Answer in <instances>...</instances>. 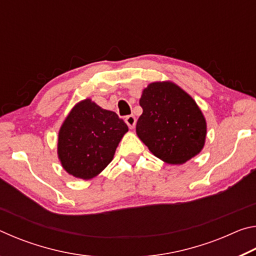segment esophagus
Returning a JSON list of instances; mask_svg holds the SVG:
<instances>
[{
    "mask_svg": "<svg viewBox=\"0 0 256 256\" xmlns=\"http://www.w3.org/2000/svg\"><path fill=\"white\" fill-rule=\"evenodd\" d=\"M125 123L128 125L130 128H133L134 126H136V116H134V115L126 116V118H125Z\"/></svg>",
    "mask_w": 256,
    "mask_h": 256,
    "instance_id": "1",
    "label": "esophagus"
}]
</instances>
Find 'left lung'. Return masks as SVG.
<instances>
[{
	"mask_svg": "<svg viewBox=\"0 0 256 256\" xmlns=\"http://www.w3.org/2000/svg\"><path fill=\"white\" fill-rule=\"evenodd\" d=\"M144 110L136 134L156 157L184 164L203 149L206 123L194 99L170 81L152 82L142 92Z\"/></svg>",
	"mask_w": 256,
	"mask_h": 256,
	"instance_id": "left-lung-1",
	"label": "left lung"
}]
</instances>
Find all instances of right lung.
<instances>
[{"instance_id": "obj_1", "label": "right lung", "mask_w": 256, "mask_h": 256, "mask_svg": "<svg viewBox=\"0 0 256 256\" xmlns=\"http://www.w3.org/2000/svg\"><path fill=\"white\" fill-rule=\"evenodd\" d=\"M128 131V125L116 112L84 99L72 108L60 128V162L70 175L92 178L112 162Z\"/></svg>"}]
</instances>
